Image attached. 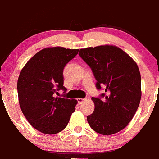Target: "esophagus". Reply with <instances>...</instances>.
Masks as SVG:
<instances>
[{"instance_id":"obj_1","label":"esophagus","mask_w":159,"mask_h":159,"mask_svg":"<svg viewBox=\"0 0 159 159\" xmlns=\"http://www.w3.org/2000/svg\"><path fill=\"white\" fill-rule=\"evenodd\" d=\"M77 101H78V103H80V104H81L82 102H84L85 101V99H84V98H77Z\"/></svg>"}]
</instances>
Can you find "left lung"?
Instances as JSON below:
<instances>
[{"instance_id": "obj_1", "label": "left lung", "mask_w": 159, "mask_h": 159, "mask_svg": "<svg viewBox=\"0 0 159 159\" xmlns=\"http://www.w3.org/2000/svg\"><path fill=\"white\" fill-rule=\"evenodd\" d=\"M79 56L91 67L96 87L105 88L100 98H92L94 110L87 116L90 126L104 136L123 129L134 116L141 100V75L136 62L113 45L81 49Z\"/></svg>"}]
</instances>
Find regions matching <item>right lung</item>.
<instances>
[{
    "label": "right lung",
    "instance_id": "add662e5",
    "mask_svg": "<svg viewBox=\"0 0 159 159\" xmlns=\"http://www.w3.org/2000/svg\"><path fill=\"white\" fill-rule=\"evenodd\" d=\"M79 49L56 46L40 50L20 73L17 81L19 103L30 124L45 134L62 131L78 103L77 100L56 97L63 86V69Z\"/></svg>",
    "mask_w": 159,
    "mask_h": 159
}]
</instances>
